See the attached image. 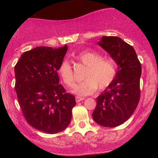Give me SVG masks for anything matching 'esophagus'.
<instances>
[{"instance_id": "1", "label": "esophagus", "mask_w": 158, "mask_h": 158, "mask_svg": "<svg viewBox=\"0 0 158 158\" xmlns=\"http://www.w3.org/2000/svg\"><path fill=\"white\" fill-rule=\"evenodd\" d=\"M84 99H85V98H83V97H76V102H81V101L84 100Z\"/></svg>"}]
</instances>
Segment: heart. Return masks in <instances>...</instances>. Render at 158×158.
<instances>
[{
	"instance_id": "b5f03b06",
	"label": "heart",
	"mask_w": 158,
	"mask_h": 158,
	"mask_svg": "<svg viewBox=\"0 0 158 158\" xmlns=\"http://www.w3.org/2000/svg\"><path fill=\"white\" fill-rule=\"evenodd\" d=\"M86 66L83 79L84 81L76 85L73 93L84 97L94 94L97 89L103 90L111 84L117 75V64L113 59L103 58L102 54L94 50H83L73 56ZM58 74L63 83L69 88L75 85L73 68L70 62L62 61L57 69Z\"/></svg>"
}]
</instances>
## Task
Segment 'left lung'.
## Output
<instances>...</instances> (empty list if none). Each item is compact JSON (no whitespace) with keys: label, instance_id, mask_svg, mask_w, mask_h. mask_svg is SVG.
I'll list each match as a JSON object with an SVG mask.
<instances>
[{"label":"left lung","instance_id":"obj_1","mask_svg":"<svg viewBox=\"0 0 158 158\" xmlns=\"http://www.w3.org/2000/svg\"><path fill=\"white\" fill-rule=\"evenodd\" d=\"M98 44L117 62L115 79L97 98L92 116L100 126L114 128L122 125L134 113L140 98L141 64L133 47L117 36H102Z\"/></svg>","mask_w":158,"mask_h":158}]
</instances>
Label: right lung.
<instances>
[{
  "mask_svg": "<svg viewBox=\"0 0 158 158\" xmlns=\"http://www.w3.org/2000/svg\"><path fill=\"white\" fill-rule=\"evenodd\" d=\"M68 46L39 47L24 52L15 66V89L29 125L48 134L62 131L71 120L75 97L61 84L57 69Z\"/></svg>",
  "mask_w": 158,
  "mask_h": 158,
  "instance_id": "add662e5",
  "label": "right lung"
}]
</instances>
